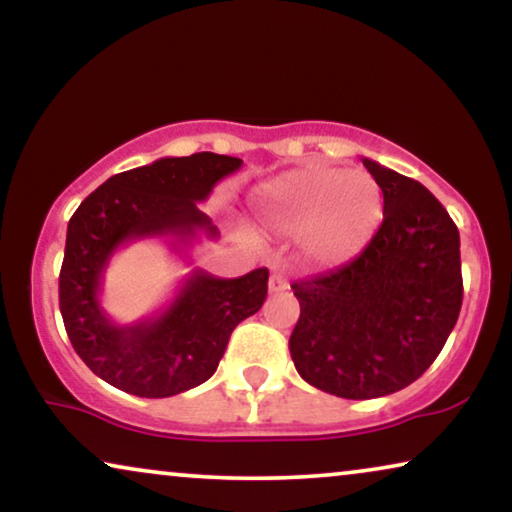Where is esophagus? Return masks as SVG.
Here are the masks:
<instances>
[{
  "label": "esophagus",
  "instance_id": "obj_1",
  "mask_svg": "<svg viewBox=\"0 0 512 512\" xmlns=\"http://www.w3.org/2000/svg\"><path fill=\"white\" fill-rule=\"evenodd\" d=\"M270 293H282L289 289V282H286L284 272L279 270V265H272V275H270V284H268Z\"/></svg>",
  "mask_w": 512,
  "mask_h": 512
}]
</instances>
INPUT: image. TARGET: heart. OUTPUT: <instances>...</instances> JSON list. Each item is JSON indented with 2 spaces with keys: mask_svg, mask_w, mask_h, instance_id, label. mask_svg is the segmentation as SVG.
<instances>
[{
  "mask_svg": "<svg viewBox=\"0 0 512 512\" xmlns=\"http://www.w3.org/2000/svg\"><path fill=\"white\" fill-rule=\"evenodd\" d=\"M249 209L277 235H298L310 263L340 265L366 249L384 216V195L366 170L303 165L254 186Z\"/></svg>",
  "mask_w": 512,
  "mask_h": 512,
  "instance_id": "heart-1",
  "label": "heart"
}]
</instances>
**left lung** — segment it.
Returning <instances> with one entry per match:
<instances>
[{"mask_svg":"<svg viewBox=\"0 0 512 512\" xmlns=\"http://www.w3.org/2000/svg\"><path fill=\"white\" fill-rule=\"evenodd\" d=\"M384 219L354 261L293 282L300 319L289 349L298 375L326 394L366 401L417 380L459 319V230L419 181L363 158Z\"/></svg>","mask_w":512,"mask_h":512,"instance_id":"1","label":"left lung"}]
</instances>
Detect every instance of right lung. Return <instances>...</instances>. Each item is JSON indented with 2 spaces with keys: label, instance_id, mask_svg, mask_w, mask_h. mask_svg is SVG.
I'll return each mask as SVG.
<instances>
[{
  "label": "right lung",
  "instance_id": "obj_1",
  "mask_svg": "<svg viewBox=\"0 0 512 512\" xmlns=\"http://www.w3.org/2000/svg\"><path fill=\"white\" fill-rule=\"evenodd\" d=\"M240 167V158L209 151L153 160L104 181L69 219L62 321L76 354L111 387L139 398L198 387L216 373L233 328L261 310L268 296L265 268L235 279L193 268L170 303L135 324H116L100 300L111 256L125 244L165 237L186 261L200 237L219 240V228L198 202Z\"/></svg>",
  "mask_w": 512,
  "mask_h": 512
}]
</instances>
